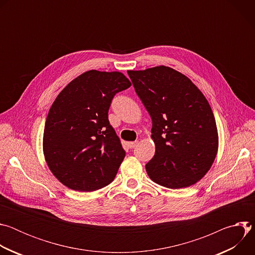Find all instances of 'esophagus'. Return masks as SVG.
Segmentation results:
<instances>
[{"label": "esophagus", "instance_id": "34e87169", "mask_svg": "<svg viewBox=\"0 0 255 255\" xmlns=\"http://www.w3.org/2000/svg\"><path fill=\"white\" fill-rule=\"evenodd\" d=\"M137 144H138V141H131V142H128V146L130 148H134L135 146H137Z\"/></svg>", "mask_w": 255, "mask_h": 255}]
</instances>
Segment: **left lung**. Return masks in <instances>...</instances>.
<instances>
[{"mask_svg": "<svg viewBox=\"0 0 255 255\" xmlns=\"http://www.w3.org/2000/svg\"><path fill=\"white\" fill-rule=\"evenodd\" d=\"M127 72L152 120L155 153L145 165L147 174L169 189L196 184L211 168L219 144L207 99L189 78L168 66Z\"/></svg>", "mask_w": 255, "mask_h": 255, "instance_id": "1", "label": "left lung"}]
</instances>
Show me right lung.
Wrapping results in <instances>:
<instances>
[{"instance_id":"1","label":"right lung","mask_w":255,"mask_h":255,"mask_svg":"<svg viewBox=\"0 0 255 255\" xmlns=\"http://www.w3.org/2000/svg\"><path fill=\"white\" fill-rule=\"evenodd\" d=\"M131 86L119 71L89 70L71 81L48 112L43 153L65 187L93 192L111 184L125 157L108 119L114 96Z\"/></svg>"}]
</instances>
